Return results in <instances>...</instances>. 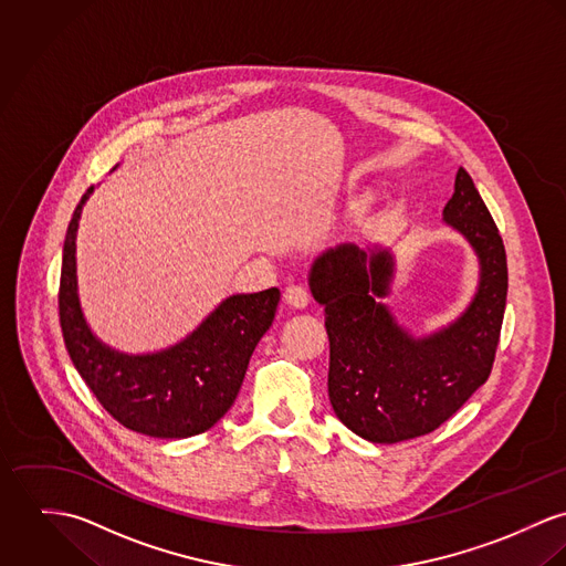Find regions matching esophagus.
Listing matches in <instances>:
<instances>
[{
    "mask_svg": "<svg viewBox=\"0 0 566 566\" xmlns=\"http://www.w3.org/2000/svg\"><path fill=\"white\" fill-rule=\"evenodd\" d=\"M284 302H286L291 308L302 311V308H306V306H308V302H311V293H308L304 286L293 284V286H289V289L284 291Z\"/></svg>",
    "mask_w": 566,
    "mask_h": 566,
    "instance_id": "1",
    "label": "esophagus"
}]
</instances>
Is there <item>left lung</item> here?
Instances as JSON below:
<instances>
[{"instance_id":"8db88e82","label":"left lung","mask_w":566,"mask_h":566,"mask_svg":"<svg viewBox=\"0 0 566 566\" xmlns=\"http://www.w3.org/2000/svg\"><path fill=\"white\" fill-rule=\"evenodd\" d=\"M444 221L475 248L482 280L469 311L430 338L412 340L376 302L388 291L390 253L338 245L314 260L311 291L329 338V403L363 439L399 442L434 432L493 371L507 262L502 234L462 167Z\"/></svg>"}]
</instances>
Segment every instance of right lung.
I'll use <instances>...</instances> for the list:
<instances>
[{
  "mask_svg": "<svg viewBox=\"0 0 566 566\" xmlns=\"http://www.w3.org/2000/svg\"><path fill=\"white\" fill-rule=\"evenodd\" d=\"M88 192L69 221L61 266L59 316L71 363L127 430L154 439L201 434L232 408L253 349L275 318L280 291L226 300L187 340L163 354L124 356L108 349L91 334L77 304L75 232Z\"/></svg>",
  "mask_w": 566,
  "mask_h": 566,
  "instance_id": "1",
  "label": "right lung"
}]
</instances>
